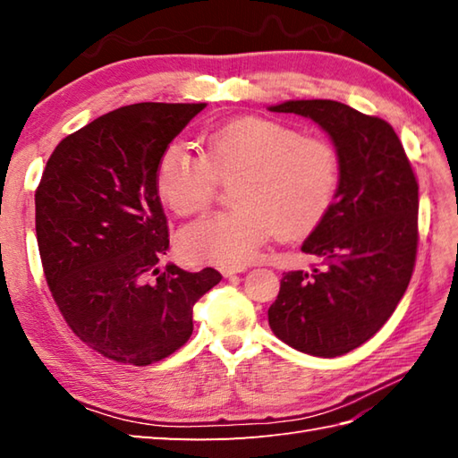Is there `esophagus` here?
Listing matches in <instances>:
<instances>
[{"mask_svg": "<svg viewBox=\"0 0 458 458\" xmlns=\"http://www.w3.org/2000/svg\"><path fill=\"white\" fill-rule=\"evenodd\" d=\"M220 271L224 277H232L236 274H242V271H246V266H224V267H220Z\"/></svg>", "mask_w": 458, "mask_h": 458, "instance_id": "1", "label": "esophagus"}]
</instances>
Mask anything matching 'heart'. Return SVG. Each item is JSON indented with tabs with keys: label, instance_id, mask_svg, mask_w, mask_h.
<instances>
[{
	"label": "heart",
	"instance_id": "heart-1",
	"mask_svg": "<svg viewBox=\"0 0 458 458\" xmlns=\"http://www.w3.org/2000/svg\"><path fill=\"white\" fill-rule=\"evenodd\" d=\"M204 151L173 141L155 165V189L179 216L212 202L220 181L232 184L236 208L208 214L181 232L182 254L192 261L240 266L264 242L301 238L333 210L343 161L333 141L267 118H240L202 133Z\"/></svg>",
	"mask_w": 458,
	"mask_h": 458
}]
</instances>
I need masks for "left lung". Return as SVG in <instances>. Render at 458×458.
<instances>
[{
    "label": "left lung",
    "instance_id": "8db88e82",
    "mask_svg": "<svg viewBox=\"0 0 458 458\" xmlns=\"http://www.w3.org/2000/svg\"><path fill=\"white\" fill-rule=\"evenodd\" d=\"M269 110L317 122L343 161L335 207L301 246L320 266L284 274L269 327L299 352L343 356L384 327L410 285L420 184L382 118L335 100H289Z\"/></svg>",
    "mask_w": 458,
    "mask_h": 458
}]
</instances>
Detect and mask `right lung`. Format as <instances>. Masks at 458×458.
<instances>
[{"label":"right lung","instance_id":"obj_1","mask_svg":"<svg viewBox=\"0 0 458 458\" xmlns=\"http://www.w3.org/2000/svg\"><path fill=\"white\" fill-rule=\"evenodd\" d=\"M207 104L141 102L108 112L56 145L35 191L43 271L66 325L102 356L149 366L192 335V307L220 284L159 261L169 226L155 165Z\"/></svg>","mask_w":458,"mask_h":458}]
</instances>
